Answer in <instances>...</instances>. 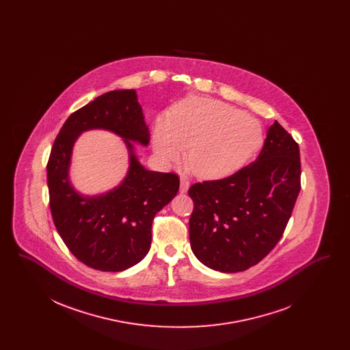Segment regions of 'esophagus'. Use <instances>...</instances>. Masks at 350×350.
I'll list each match as a JSON object with an SVG mask.
<instances>
[{"instance_id": "obj_1", "label": "esophagus", "mask_w": 350, "mask_h": 350, "mask_svg": "<svg viewBox=\"0 0 350 350\" xmlns=\"http://www.w3.org/2000/svg\"><path fill=\"white\" fill-rule=\"evenodd\" d=\"M187 190H189V181L185 177H183L181 181H180V191L181 193H186Z\"/></svg>"}]
</instances>
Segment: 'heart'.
Listing matches in <instances>:
<instances>
[{"mask_svg":"<svg viewBox=\"0 0 350 350\" xmlns=\"http://www.w3.org/2000/svg\"><path fill=\"white\" fill-rule=\"evenodd\" d=\"M262 143L264 133L256 119L210 98L183 100L153 131V147L165 163L177 161L180 150L187 149L186 165L206 180L224 178L245 167Z\"/></svg>","mask_w":350,"mask_h":350,"instance_id":"b5f03b06","label":"heart"}]
</instances>
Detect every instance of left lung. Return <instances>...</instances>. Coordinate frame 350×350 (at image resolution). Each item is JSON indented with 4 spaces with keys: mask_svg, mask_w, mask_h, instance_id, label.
Wrapping results in <instances>:
<instances>
[{
    "mask_svg": "<svg viewBox=\"0 0 350 350\" xmlns=\"http://www.w3.org/2000/svg\"><path fill=\"white\" fill-rule=\"evenodd\" d=\"M299 191V146L275 120L254 163L189 189L193 253L221 273L258 264L282 237Z\"/></svg>",
    "mask_w": 350,
    "mask_h": 350,
    "instance_id": "8db88e82",
    "label": "left lung"
}]
</instances>
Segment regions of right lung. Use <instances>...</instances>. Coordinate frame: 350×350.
<instances>
[{
	"label": "right lung",
	"instance_id": "right-lung-1",
	"mask_svg": "<svg viewBox=\"0 0 350 350\" xmlns=\"http://www.w3.org/2000/svg\"><path fill=\"white\" fill-rule=\"evenodd\" d=\"M89 129H106L125 142L131 165L125 180L98 196H83L68 180L71 150ZM148 146L150 130L133 89L111 90L75 111L55 139L47 164L50 208L55 227L68 250L86 267L122 271L150 252L154 215L180 187L174 173L143 167L133 144Z\"/></svg>",
	"mask_w": 350,
	"mask_h": 350
}]
</instances>
